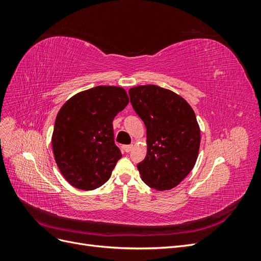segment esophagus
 I'll use <instances>...</instances> for the list:
<instances>
[{"label":"esophagus","mask_w":261,"mask_h":261,"mask_svg":"<svg viewBox=\"0 0 261 261\" xmlns=\"http://www.w3.org/2000/svg\"><path fill=\"white\" fill-rule=\"evenodd\" d=\"M132 148H133V145H125V146H123V149H124L125 152H129L130 150H132Z\"/></svg>","instance_id":"esophagus-1"}]
</instances>
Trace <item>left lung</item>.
<instances>
[{
  "instance_id": "left-lung-1",
  "label": "left lung",
  "mask_w": 261,
  "mask_h": 261,
  "mask_svg": "<svg viewBox=\"0 0 261 261\" xmlns=\"http://www.w3.org/2000/svg\"><path fill=\"white\" fill-rule=\"evenodd\" d=\"M133 109L147 128V154L137 164L141 179L156 191L177 186L194 168L200 129L185 99L155 85L129 89Z\"/></svg>"
}]
</instances>
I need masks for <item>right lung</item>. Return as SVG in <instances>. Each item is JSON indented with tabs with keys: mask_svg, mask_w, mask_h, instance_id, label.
Wrapping results in <instances>:
<instances>
[{
	"mask_svg": "<svg viewBox=\"0 0 261 261\" xmlns=\"http://www.w3.org/2000/svg\"><path fill=\"white\" fill-rule=\"evenodd\" d=\"M128 105L121 87L97 86L67 100L55 118L54 159L68 183L83 191L103 185L122 158L113 120Z\"/></svg>",
	"mask_w": 261,
	"mask_h": 261,
	"instance_id": "1",
	"label": "right lung"
}]
</instances>
